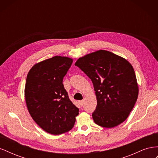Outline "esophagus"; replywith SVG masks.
<instances>
[{"label":"esophagus","instance_id":"esophagus-1","mask_svg":"<svg viewBox=\"0 0 158 158\" xmlns=\"http://www.w3.org/2000/svg\"><path fill=\"white\" fill-rule=\"evenodd\" d=\"M84 100H81V101H79V104L81 106H83V105H84Z\"/></svg>","mask_w":158,"mask_h":158}]
</instances>
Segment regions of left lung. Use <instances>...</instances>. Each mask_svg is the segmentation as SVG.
I'll return each instance as SVG.
<instances>
[{
    "label": "left lung",
    "mask_w": 158,
    "mask_h": 158,
    "mask_svg": "<svg viewBox=\"0 0 158 158\" xmlns=\"http://www.w3.org/2000/svg\"><path fill=\"white\" fill-rule=\"evenodd\" d=\"M92 80L97 98L94 121L113 128L125 121L135 106L138 86L131 64L123 57L99 50L79 58L75 63Z\"/></svg>",
    "instance_id": "8db88e82"
}]
</instances>
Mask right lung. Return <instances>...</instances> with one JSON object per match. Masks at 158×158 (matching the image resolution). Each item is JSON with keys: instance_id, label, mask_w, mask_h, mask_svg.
<instances>
[{"instance_id": "obj_1", "label": "right lung", "mask_w": 158, "mask_h": 158, "mask_svg": "<svg viewBox=\"0 0 158 158\" xmlns=\"http://www.w3.org/2000/svg\"><path fill=\"white\" fill-rule=\"evenodd\" d=\"M73 61L69 57L55 56L33 66L27 76L25 98L28 111L37 125L51 135L71 130L79 114L63 84Z\"/></svg>"}]
</instances>
